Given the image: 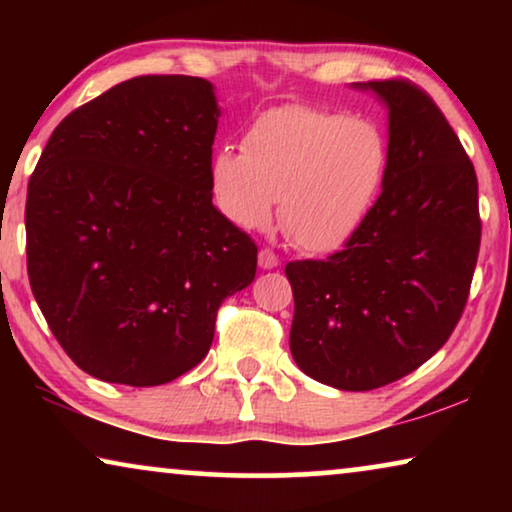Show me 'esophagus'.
Segmentation results:
<instances>
[{"label":"esophagus","mask_w":512,"mask_h":512,"mask_svg":"<svg viewBox=\"0 0 512 512\" xmlns=\"http://www.w3.org/2000/svg\"><path fill=\"white\" fill-rule=\"evenodd\" d=\"M258 265H261L263 270H272V268H277V265H279V256H277L275 251H272V249L265 247V249L258 251Z\"/></svg>","instance_id":"obj_1"}]
</instances>
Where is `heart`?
<instances>
[{
  "instance_id": "heart-1",
  "label": "heart",
  "mask_w": 512,
  "mask_h": 512,
  "mask_svg": "<svg viewBox=\"0 0 512 512\" xmlns=\"http://www.w3.org/2000/svg\"><path fill=\"white\" fill-rule=\"evenodd\" d=\"M389 165L387 137L370 118L317 107H277L251 123L242 151L209 165L214 200L235 226L279 223L298 247L333 251L366 219Z\"/></svg>"
}]
</instances>
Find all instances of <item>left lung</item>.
Returning a JSON list of instances; mask_svg holds the SVG:
<instances>
[{"instance_id": "left-lung-1", "label": "left lung", "mask_w": 512, "mask_h": 512, "mask_svg": "<svg viewBox=\"0 0 512 512\" xmlns=\"http://www.w3.org/2000/svg\"><path fill=\"white\" fill-rule=\"evenodd\" d=\"M389 109V165L359 230L326 261L286 263L291 354L312 380L370 391L429 361L464 314L480 251L478 177L429 93L356 83Z\"/></svg>"}]
</instances>
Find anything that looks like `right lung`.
<instances>
[{
  "label": "right lung",
  "mask_w": 512,
  "mask_h": 512,
  "mask_svg": "<svg viewBox=\"0 0 512 512\" xmlns=\"http://www.w3.org/2000/svg\"><path fill=\"white\" fill-rule=\"evenodd\" d=\"M214 86L149 74L53 130L27 184V275L81 370L158 387L205 359L223 300L256 277L258 247L212 205Z\"/></svg>",
  "instance_id": "1"
}]
</instances>
